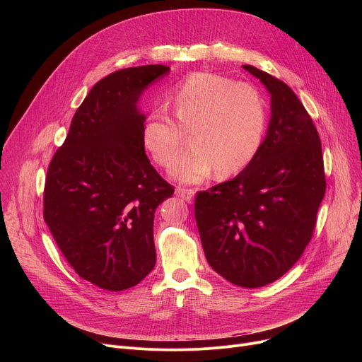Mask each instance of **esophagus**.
<instances>
[{"instance_id":"1","label":"esophagus","mask_w":362,"mask_h":362,"mask_svg":"<svg viewBox=\"0 0 362 362\" xmlns=\"http://www.w3.org/2000/svg\"><path fill=\"white\" fill-rule=\"evenodd\" d=\"M176 194H177L179 197H182V199H183L185 202H187V203L193 202V199H194V190H193V189L177 187V189H176Z\"/></svg>"}]
</instances>
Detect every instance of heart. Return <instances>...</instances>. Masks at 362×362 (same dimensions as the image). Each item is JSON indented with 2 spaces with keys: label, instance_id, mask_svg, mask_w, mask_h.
Returning <instances> with one entry per match:
<instances>
[{
  "label": "heart",
  "instance_id": "b5f03b06",
  "mask_svg": "<svg viewBox=\"0 0 362 362\" xmlns=\"http://www.w3.org/2000/svg\"><path fill=\"white\" fill-rule=\"evenodd\" d=\"M176 117L151 110L141 140L153 160L169 166L189 130L192 144L175 160L170 175L183 183H200L216 169L221 177L243 170L259 150L267 129L264 95L247 83L215 73H194L173 95Z\"/></svg>",
  "mask_w": 362,
  "mask_h": 362
}]
</instances>
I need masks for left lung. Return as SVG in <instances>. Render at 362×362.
<instances>
[{
  "label": "left lung",
  "instance_id": "8db88e82",
  "mask_svg": "<svg viewBox=\"0 0 362 362\" xmlns=\"http://www.w3.org/2000/svg\"><path fill=\"white\" fill-rule=\"evenodd\" d=\"M242 67L271 94L267 136L236 177L197 193L194 218L212 269L233 285L259 288L286 274L311 240L325 175L318 132L296 94Z\"/></svg>",
  "mask_w": 362,
  "mask_h": 362
}]
</instances>
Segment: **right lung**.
<instances>
[{
	"mask_svg": "<svg viewBox=\"0 0 362 362\" xmlns=\"http://www.w3.org/2000/svg\"><path fill=\"white\" fill-rule=\"evenodd\" d=\"M169 73L139 66L95 83L48 166L44 221L73 269L101 289H129L156 264L154 212L175 189L146 156L139 100Z\"/></svg>",
	"mask_w": 362,
	"mask_h": 362,
	"instance_id": "obj_1",
	"label": "right lung"
}]
</instances>
